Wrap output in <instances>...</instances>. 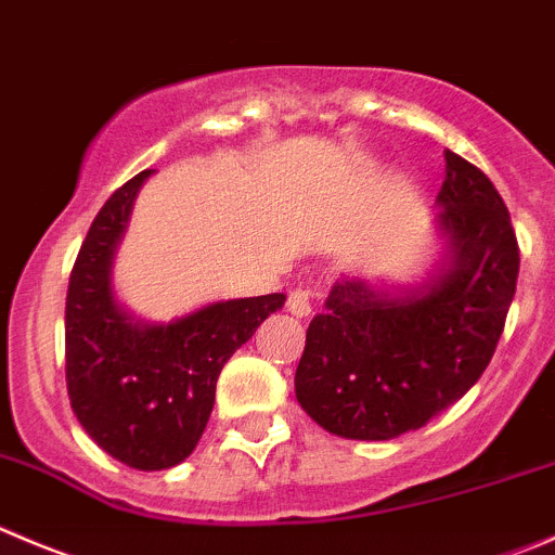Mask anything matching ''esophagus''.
Masks as SVG:
<instances>
[{
	"label": "esophagus",
	"instance_id": "obj_1",
	"mask_svg": "<svg viewBox=\"0 0 555 555\" xmlns=\"http://www.w3.org/2000/svg\"><path fill=\"white\" fill-rule=\"evenodd\" d=\"M311 298H314V295H311L309 287L293 289L287 298V311L295 317H309L311 314Z\"/></svg>",
	"mask_w": 555,
	"mask_h": 555
}]
</instances>
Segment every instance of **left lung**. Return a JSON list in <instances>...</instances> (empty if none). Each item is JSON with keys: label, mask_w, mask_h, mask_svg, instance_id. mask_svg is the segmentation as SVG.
Listing matches in <instances>:
<instances>
[{"label": "left lung", "mask_w": 555, "mask_h": 555, "mask_svg": "<svg viewBox=\"0 0 555 555\" xmlns=\"http://www.w3.org/2000/svg\"><path fill=\"white\" fill-rule=\"evenodd\" d=\"M437 195L444 255L421 284H333L311 320L295 396L317 426L387 442L466 396L496 352L520 251L502 195L480 168L444 152Z\"/></svg>", "instance_id": "8db88e82"}]
</instances>
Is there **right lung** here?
<instances>
[{"mask_svg": "<svg viewBox=\"0 0 555 555\" xmlns=\"http://www.w3.org/2000/svg\"><path fill=\"white\" fill-rule=\"evenodd\" d=\"M149 176L143 170L118 186L86 233L69 273L64 358L83 431L121 464L159 472L197 448L222 365L287 298L217 300L170 322L129 314L113 293V257Z\"/></svg>", "mask_w": 555, "mask_h": 555, "instance_id": "right-lung-1", "label": "right lung"}]
</instances>
